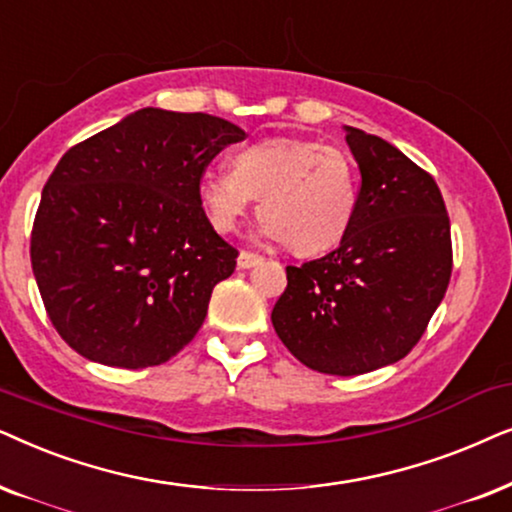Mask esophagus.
Returning <instances> with one entry per match:
<instances>
[{
    "instance_id": "34e87169",
    "label": "esophagus",
    "mask_w": 512,
    "mask_h": 512,
    "mask_svg": "<svg viewBox=\"0 0 512 512\" xmlns=\"http://www.w3.org/2000/svg\"><path fill=\"white\" fill-rule=\"evenodd\" d=\"M262 257L257 255V252H250V250H241V255H238V267H243V269H250V267H255L257 262H260Z\"/></svg>"
}]
</instances>
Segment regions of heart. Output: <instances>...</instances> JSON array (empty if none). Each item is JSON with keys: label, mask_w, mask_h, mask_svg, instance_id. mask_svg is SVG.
I'll use <instances>...</instances> for the list:
<instances>
[{"label": "heart", "mask_w": 512, "mask_h": 512, "mask_svg": "<svg viewBox=\"0 0 512 512\" xmlns=\"http://www.w3.org/2000/svg\"><path fill=\"white\" fill-rule=\"evenodd\" d=\"M199 201L217 231H234L260 199V234L318 255L342 241L358 203V175L342 149L320 140L269 138L241 147L229 168L199 177Z\"/></svg>", "instance_id": "b5f03b06"}]
</instances>
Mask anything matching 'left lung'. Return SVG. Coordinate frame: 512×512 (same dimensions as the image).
Listing matches in <instances>:
<instances>
[{
	"label": "left lung",
	"instance_id": "left-lung-1",
	"mask_svg": "<svg viewBox=\"0 0 512 512\" xmlns=\"http://www.w3.org/2000/svg\"><path fill=\"white\" fill-rule=\"evenodd\" d=\"M360 168L351 227L337 250L288 267L271 311L299 363L353 377L414 349L452 276V236L438 185L391 142L346 126Z\"/></svg>",
	"mask_w": 512,
	"mask_h": 512
}]
</instances>
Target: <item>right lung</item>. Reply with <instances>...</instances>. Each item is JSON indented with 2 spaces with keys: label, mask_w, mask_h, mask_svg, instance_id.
Returning <instances> with one entry per match:
<instances>
[{
  "label": "right lung",
  "mask_w": 512,
  "mask_h": 512,
  "mask_svg": "<svg viewBox=\"0 0 512 512\" xmlns=\"http://www.w3.org/2000/svg\"><path fill=\"white\" fill-rule=\"evenodd\" d=\"M241 128L145 107L67 149L34 217L32 271L58 335L109 367L161 365L192 342L234 274L199 177Z\"/></svg>",
  "instance_id": "right-lung-1"
}]
</instances>
